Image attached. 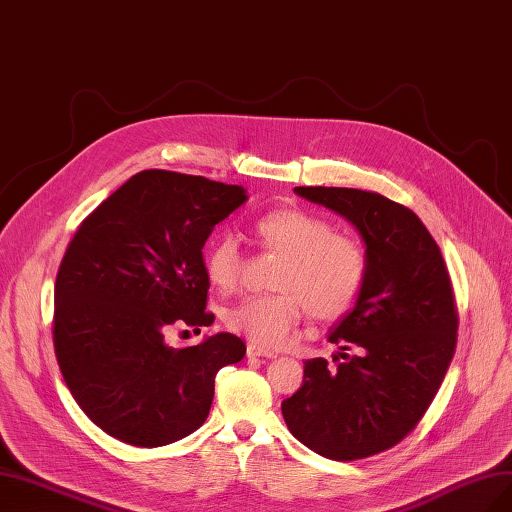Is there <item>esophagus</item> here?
<instances>
[{
	"label": "esophagus",
	"instance_id": "34e87169",
	"mask_svg": "<svg viewBox=\"0 0 512 512\" xmlns=\"http://www.w3.org/2000/svg\"><path fill=\"white\" fill-rule=\"evenodd\" d=\"M245 353H248V357H267V359H273V357H277L273 351L264 349V346H260V344H254V342H250L248 346H245Z\"/></svg>",
	"mask_w": 512,
	"mask_h": 512
}]
</instances>
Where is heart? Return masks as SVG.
<instances>
[{"label":"heart","instance_id":"1","mask_svg":"<svg viewBox=\"0 0 512 512\" xmlns=\"http://www.w3.org/2000/svg\"><path fill=\"white\" fill-rule=\"evenodd\" d=\"M252 231L264 250L283 256L273 277L279 292L233 304L224 315L231 332L275 349L292 338L304 311L319 321H338L355 309L367 277V258L355 237L334 233L325 218L300 208L264 212ZM203 273L218 292L235 290L241 275L235 237L220 235L208 245Z\"/></svg>","mask_w":512,"mask_h":512}]
</instances>
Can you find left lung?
<instances>
[{
    "label": "left lung",
    "instance_id": "obj_1",
    "mask_svg": "<svg viewBox=\"0 0 512 512\" xmlns=\"http://www.w3.org/2000/svg\"><path fill=\"white\" fill-rule=\"evenodd\" d=\"M294 191L359 231L367 277L357 306L327 338L355 355L340 353L336 370L323 357L306 361L302 386L281 403V414L290 433L319 456L370 458L414 431L452 363V279L437 241L410 208L361 189Z\"/></svg>",
    "mask_w": 512,
    "mask_h": 512
}]
</instances>
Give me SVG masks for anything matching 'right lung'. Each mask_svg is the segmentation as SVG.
Returning a JSON list of instances; mask_svg holds the SVG:
<instances>
[{
    "label": "right lung",
    "mask_w": 512,
    "mask_h": 512,
    "mask_svg": "<svg viewBox=\"0 0 512 512\" xmlns=\"http://www.w3.org/2000/svg\"><path fill=\"white\" fill-rule=\"evenodd\" d=\"M245 199L237 185L142 170L81 220L56 273L52 340L73 399L107 435L138 447L191 435L220 367L243 359L233 334L187 349L163 334L214 323L201 248Z\"/></svg>",
    "instance_id": "obj_1"
}]
</instances>
